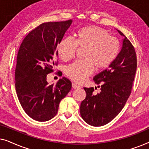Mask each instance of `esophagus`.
Returning a JSON list of instances; mask_svg holds the SVG:
<instances>
[{
    "instance_id": "esophagus-1",
    "label": "esophagus",
    "mask_w": 149,
    "mask_h": 149,
    "mask_svg": "<svg viewBox=\"0 0 149 149\" xmlns=\"http://www.w3.org/2000/svg\"><path fill=\"white\" fill-rule=\"evenodd\" d=\"M72 88L73 89H78V88H79V87L78 85H77V84H75V83H72Z\"/></svg>"
}]
</instances>
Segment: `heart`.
<instances>
[{"label":"heart","instance_id":"b5f03b06","mask_svg":"<svg viewBox=\"0 0 149 149\" xmlns=\"http://www.w3.org/2000/svg\"><path fill=\"white\" fill-rule=\"evenodd\" d=\"M79 49H84L83 61H76L66 68V74L74 81L81 83L92 74L94 66L104 70L111 66L119 53V40L107 30L95 26H85L77 30L75 40L64 38L58 45L59 56L64 62L72 60Z\"/></svg>","mask_w":149,"mask_h":149}]
</instances>
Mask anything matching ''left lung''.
<instances>
[{"mask_svg": "<svg viewBox=\"0 0 149 149\" xmlns=\"http://www.w3.org/2000/svg\"><path fill=\"white\" fill-rule=\"evenodd\" d=\"M117 30L124 37L121 49L109 68L93 77L100 92L93 95V87H84L86 97L81 104L80 113L87 123L95 127L109 123L121 112L131 93L135 77V49L127 37Z\"/></svg>", "mask_w": 149, "mask_h": 149, "instance_id": "obj_1", "label": "left lung"}]
</instances>
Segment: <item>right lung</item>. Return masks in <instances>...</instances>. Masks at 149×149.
Listing matches in <instances>:
<instances>
[{"label": "right lung", "instance_id": "right-lung-1", "mask_svg": "<svg viewBox=\"0 0 149 149\" xmlns=\"http://www.w3.org/2000/svg\"><path fill=\"white\" fill-rule=\"evenodd\" d=\"M72 22L70 19L40 24L24 38L18 51L16 92L24 111L36 121H47L55 117L60 101L72 87L66 77L56 85L47 81V75L54 72L57 64L59 42Z\"/></svg>", "mask_w": 149, "mask_h": 149}]
</instances>
